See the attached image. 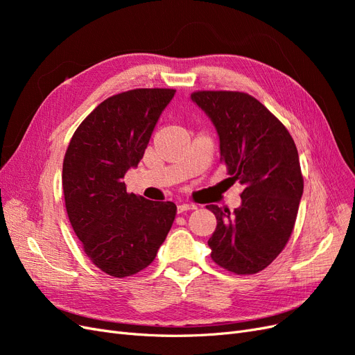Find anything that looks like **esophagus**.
Segmentation results:
<instances>
[{
  "label": "esophagus",
  "mask_w": 355,
  "mask_h": 355,
  "mask_svg": "<svg viewBox=\"0 0 355 355\" xmlns=\"http://www.w3.org/2000/svg\"><path fill=\"white\" fill-rule=\"evenodd\" d=\"M197 209L196 204H191V202H182L178 206V213H184V211H188V210H194Z\"/></svg>",
  "instance_id": "34e87169"
}]
</instances>
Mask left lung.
Masks as SVG:
<instances>
[{
  "label": "left lung",
  "mask_w": 355,
  "mask_h": 355,
  "mask_svg": "<svg viewBox=\"0 0 355 355\" xmlns=\"http://www.w3.org/2000/svg\"><path fill=\"white\" fill-rule=\"evenodd\" d=\"M191 99L216 127L228 179L244 188L234 211L207 206L218 220L211 259L234 274H256L282 253L295 227L304 192L295 141L250 94L202 90Z\"/></svg>",
  "instance_id": "left-lung-1"
}]
</instances>
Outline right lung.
<instances>
[{
    "label": "right lung",
    "mask_w": 355,
    "mask_h": 355,
    "mask_svg": "<svg viewBox=\"0 0 355 355\" xmlns=\"http://www.w3.org/2000/svg\"><path fill=\"white\" fill-rule=\"evenodd\" d=\"M173 89H135L111 96L85 116L63 158L62 185L73 232L89 259L123 278L151 263L176 216V204L128 194L137 167Z\"/></svg>",
    "instance_id": "obj_1"
}]
</instances>
